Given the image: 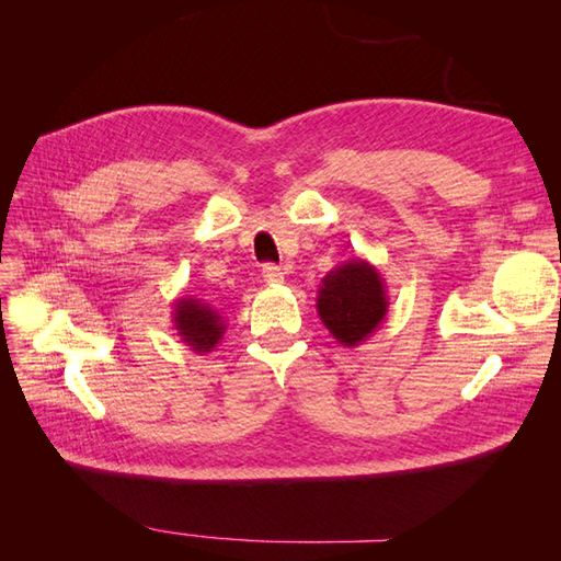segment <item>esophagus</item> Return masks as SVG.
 Instances as JSON below:
<instances>
[{"mask_svg":"<svg viewBox=\"0 0 561 561\" xmlns=\"http://www.w3.org/2000/svg\"><path fill=\"white\" fill-rule=\"evenodd\" d=\"M262 278H264L268 285H280L285 276H283V268H280V266H276V264H264Z\"/></svg>","mask_w":561,"mask_h":561,"instance_id":"esophagus-1","label":"esophagus"}]
</instances>
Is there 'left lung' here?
I'll use <instances>...</instances> for the list:
<instances>
[{
  "label": "left lung",
  "instance_id": "left-lung-1",
  "mask_svg": "<svg viewBox=\"0 0 561 561\" xmlns=\"http://www.w3.org/2000/svg\"><path fill=\"white\" fill-rule=\"evenodd\" d=\"M316 309L342 346L355 348L377 332L388 313L386 283L375 264L353 257L320 280Z\"/></svg>",
  "mask_w": 561,
  "mask_h": 561
}]
</instances>
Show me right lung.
I'll use <instances>...</instances> for the list:
<instances>
[{"instance_id": "1", "label": "right lung", "mask_w": 561, "mask_h": 561, "mask_svg": "<svg viewBox=\"0 0 561 561\" xmlns=\"http://www.w3.org/2000/svg\"><path fill=\"white\" fill-rule=\"evenodd\" d=\"M173 328L180 342L190 346L194 353H210L227 330L222 313L203 304L196 297H178L173 304Z\"/></svg>"}]
</instances>
